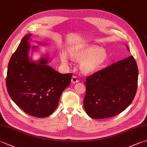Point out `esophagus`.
<instances>
[{"instance_id": "esophagus-1", "label": "esophagus", "mask_w": 147, "mask_h": 147, "mask_svg": "<svg viewBox=\"0 0 147 147\" xmlns=\"http://www.w3.org/2000/svg\"><path fill=\"white\" fill-rule=\"evenodd\" d=\"M71 82H72V83H73V84H75V83H77L78 82V80L77 77L74 76L72 77Z\"/></svg>"}]
</instances>
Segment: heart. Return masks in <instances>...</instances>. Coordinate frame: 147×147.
Wrapping results in <instances>:
<instances>
[{"label":"heart","mask_w":147,"mask_h":147,"mask_svg":"<svg viewBox=\"0 0 147 147\" xmlns=\"http://www.w3.org/2000/svg\"><path fill=\"white\" fill-rule=\"evenodd\" d=\"M71 57L80 60V69L85 74H92L99 70L108 59L106 50L97 45H88L84 47H73L69 51ZM61 59L67 63L68 57L64 52L61 53Z\"/></svg>","instance_id":"1"}]
</instances>
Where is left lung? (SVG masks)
Instances as JSON below:
<instances>
[{"label": "left lung", "mask_w": 147, "mask_h": 147, "mask_svg": "<svg viewBox=\"0 0 147 147\" xmlns=\"http://www.w3.org/2000/svg\"><path fill=\"white\" fill-rule=\"evenodd\" d=\"M138 76L137 64L131 55L87 77L83 100L86 114L97 119L125 110L135 98Z\"/></svg>", "instance_id": "8db88e82"}]
</instances>
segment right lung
<instances>
[{"label": "right lung", "instance_id": "1", "mask_svg": "<svg viewBox=\"0 0 147 147\" xmlns=\"http://www.w3.org/2000/svg\"><path fill=\"white\" fill-rule=\"evenodd\" d=\"M32 34L24 36L9 61L6 86L9 96L24 112L46 117L57 107L62 92L69 85L72 74H61L48 65L47 56L38 61L29 57ZM37 46L32 49L35 50Z\"/></svg>", "mask_w": 147, "mask_h": 147}]
</instances>
